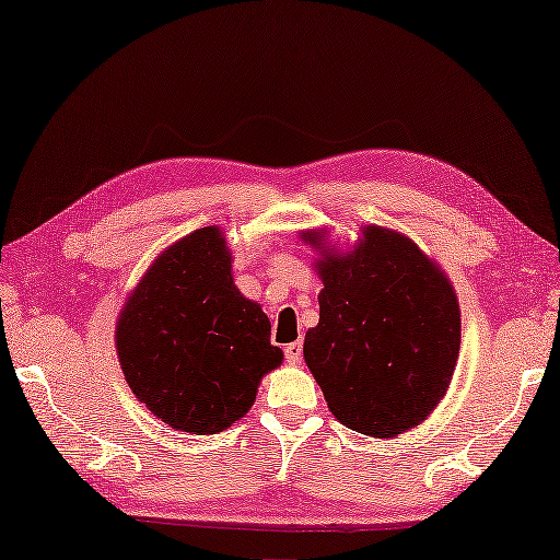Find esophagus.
<instances>
[{"label": "esophagus", "mask_w": 560, "mask_h": 560, "mask_svg": "<svg viewBox=\"0 0 560 560\" xmlns=\"http://www.w3.org/2000/svg\"><path fill=\"white\" fill-rule=\"evenodd\" d=\"M283 352H285V362L298 364L300 354H303V342H289V346L283 348Z\"/></svg>", "instance_id": "obj_1"}]
</instances>
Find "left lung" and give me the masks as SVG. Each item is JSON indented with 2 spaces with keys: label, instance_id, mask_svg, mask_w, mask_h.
I'll return each mask as SVG.
<instances>
[{
  "label": "left lung",
  "instance_id": "8db88e82",
  "mask_svg": "<svg viewBox=\"0 0 560 560\" xmlns=\"http://www.w3.org/2000/svg\"><path fill=\"white\" fill-rule=\"evenodd\" d=\"M338 250L326 229L300 234L317 250L319 324L305 364L328 411L378 440L423 423L447 395L462 348V310L444 269L409 236L364 224Z\"/></svg>",
  "mask_w": 560,
  "mask_h": 560
}]
</instances>
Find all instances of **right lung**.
<instances>
[{
	"label": "right lung",
	"instance_id": "1",
	"mask_svg": "<svg viewBox=\"0 0 560 560\" xmlns=\"http://www.w3.org/2000/svg\"><path fill=\"white\" fill-rule=\"evenodd\" d=\"M262 307L232 277L220 226L167 246L127 293L116 322L120 369L155 419L191 435L222 433L250 411L283 362Z\"/></svg>",
	"mask_w": 560,
	"mask_h": 560
}]
</instances>
